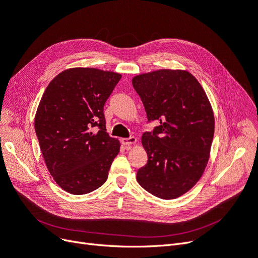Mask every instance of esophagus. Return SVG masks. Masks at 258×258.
Instances as JSON below:
<instances>
[{"mask_svg": "<svg viewBox=\"0 0 258 258\" xmlns=\"http://www.w3.org/2000/svg\"><path fill=\"white\" fill-rule=\"evenodd\" d=\"M121 143L124 146H131V145H134L137 143V138L135 137H128V138H122L121 139Z\"/></svg>", "mask_w": 258, "mask_h": 258, "instance_id": "obj_1", "label": "esophagus"}]
</instances>
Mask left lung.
I'll return each instance as SVG.
<instances>
[{
	"instance_id": "8db88e82",
	"label": "left lung",
	"mask_w": 258,
	"mask_h": 258,
	"mask_svg": "<svg viewBox=\"0 0 258 258\" xmlns=\"http://www.w3.org/2000/svg\"><path fill=\"white\" fill-rule=\"evenodd\" d=\"M132 84L148 121L160 122L141 138L148 163L137 171L138 183L162 199L180 197L197 183L209 161L214 134L211 104L187 71L140 74Z\"/></svg>"
}]
</instances>
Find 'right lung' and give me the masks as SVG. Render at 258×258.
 I'll list each match as a JSON object with an SVG mask.
<instances>
[{"mask_svg":"<svg viewBox=\"0 0 258 258\" xmlns=\"http://www.w3.org/2000/svg\"><path fill=\"white\" fill-rule=\"evenodd\" d=\"M121 75L89 68L65 70L50 81L35 114V132L47 168L68 193L102 186L120 141L106 132L104 105Z\"/></svg>","mask_w":258,"mask_h":258,"instance_id":"1","label":"right lung"}]
</instances>
